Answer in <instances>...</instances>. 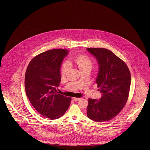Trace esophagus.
Instances as JSON below:
<instances>
[{
  "label": "esophagus",
  "mask_w": 150,
  "mask_h": 150,
  "mask_svg": "<svg viewBox=\"0 0 150 150\" xmlns=\"http://www.w3.org/2000/svg\"><path fill=\"white\" fill-rule=\"evenodd\" d=\"M73 100L75 101H77V100H81V98H77V97H73Z\"/></svg>",
  "instance_id": "obj_1"
}]
</instances>
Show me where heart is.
<instances>
[{
  "label": "heart",
  "mask_w": 150,
  "mask_h": 150,
  "mask_svg": "<svg viewBox=\"0 0 150 150\" xmlns=\"http://www.w3.org/2000/svg\"><path fill=\"white\" fill-rule=\"evenodd\" d=\"M69 63L74 64L76 65L80 71L85 69H91L92 68L93 63L88 57L85 55L79 54L74 58L72 60L68 61ZM68 71V64L64 63L61 67V71L63 74H65Z\"/></svg>",
  "instance_id": "obj_1"
}]
</instances>
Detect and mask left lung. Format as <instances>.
Returning <instances> with one entry per match:
<instances>
[{
    "label": "left lung",
    "mask_w": 150,
    "mask_h": 150,
    "mask_svg": "<svg viewBox=\"0 0 150 150\" xmlns=\"http://www.w3.org/2000/svg\"><path fill=\"white\" fill-rule=\"evenodd\" d=\"M99 64L96 79L102 96L99 100L88 99L87 115L97 122L108 121L123 109L127 102L131 75L127 64L108 50L87 48Z\"/></svg>",
    "instance_id": "obj_1"
}]
</instances>
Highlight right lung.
<instances>
[{"instance_id": "right-lung-1", "label": "right lung", "mask_w": 150, "mask_h": 150, "mask_svg": "<svg viewBox=\"0 0 150 150\" xmlns=\"http://www.w3.org/2000/svg\"><path fill=\"white\" fill-rule=\"evenodd\" d=\"M68 50L53 49L35 57L27 67L25 88L28 100L37 111L51 120L63 116L71 98L59 94L60 65Z\"/></svg>"}]
</instances>
